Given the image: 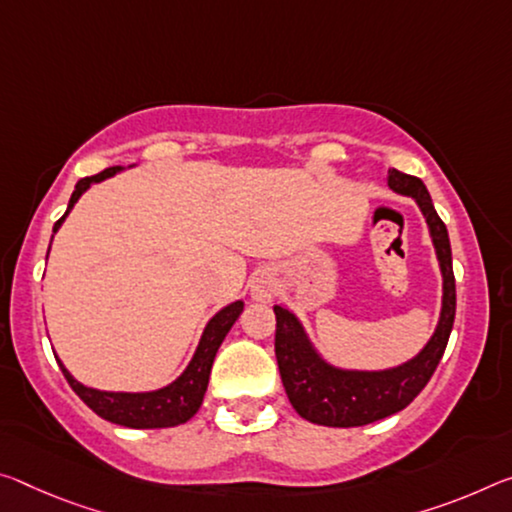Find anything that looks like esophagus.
<instances>
[{
	"label": "esophagus",
	"instance_id": "34e87169",
	"mask_svg": "<svg viewBox=\"0 0 512 512\" xmlns=\"http://www.w3.org/2000/svg\"><path fill=\"white\" fill-rule=\"evenodd\" d=\"M273 291H275V287H273V282H271V280H264V278L255 280V285H253V296H255L257 300H271Z\"/></svg>",
	"mask_w": 512,
	"mask_h": 512
}]
</instances>
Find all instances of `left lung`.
Wrapping results in <instances>:
<instances>
[{
	"instance_id": "left-lung-1",
	"label": "left lung",
	"mask_w": 512,
	"mask_h": 512,
	"mask_svg": "<svg viewBox=\"0 0 512 512\" xmlns=\"http://www.w3.org/2000/svg\"><path fill=\"white\" fill-rule=\"evenodd\" d=\"M387 184L403 196L415 198L431 227L444 278L440 323L424 351L401 367L387 371H342L323 362L312 351L296 316L275 305V358H278L282 385L294 410L312 424L335 428L367 426L408 408L431 380L449 344L453 319H456V278H453L449 232L419 177L389 168Z\"/></svg>"
}]
</instances>
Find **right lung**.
I'll use <instances>...</instances> for the list:
<instances>
[{"label": "right lung", "mask_w": 512, "mask_h": 512, "mask_svg": "<svg viewBox=\"0 0 512 512\" xmlns=\"http://www.w3.org/2000/svg\"><path fill=\"white\" fill-rule=\"evenodd\" d=\"M118 170H120L118 166H111L107 170H102V173L79 180L75 191H72L66 214L54 223V232L59 230L63 218L68 216V212L75 207V202L79 200L81 193L88 189V186L93 182H102L104 177H111L113 173H118ZM241 312H243L241 300L223 307V310L207 323V328L202 332V339L198 344V351L193 355V360L189 367H186V371L175 380L173 385L157 389V392H148V394L100 392V389H91L77 383L61 362L59 367L63 371V376H66L68 385L75 389L79 399L84 401L95 415L111 421V424H120L127 428H168V426L184 424V421H189L193 415H196L198 408L202 405V396L207 392L209 373H212V364H214L218 346L223 344L225 335L230 332V328L234 326V321L239 319Z\"/></svg>", "instance_id": "add662e5"}]
</instances>
